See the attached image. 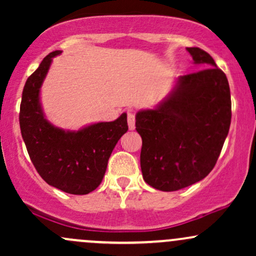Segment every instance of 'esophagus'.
<instances>
[{"label": "esophagus", "instance_id": "34e87169", "mask_svg": "<svg viewBox=\"0 0 256 256\" xmlns=\"http://www.w3.org/2000/svg\"><path fill=\"white\" fill-rule=\"evenodd\" d=\"M128 124L130 130H134V110H128Z\"/></svg>", "mask_w": 256, "mask_h": 256}]
</instances>
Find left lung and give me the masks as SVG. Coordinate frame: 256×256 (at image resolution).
Instances as JSON below:
<instances>
[{"mask_svg":"<svg viewBox=\"0 0 256 256\" xmlns=\"http://www.w3.org/2000/svg\"><path fill=\"white\" fill-rule=\"evenodd\" d=\"M201 71L180 76L155 110L136 114L142 137L140 170L146 183L176 192L202 180L216 166L231 124L228 78L213 58L186 48Z\"/></svg>","mask_w":256,"mask_h":256,"instance_id":"left-lung-1","label":"left lung"}]
</instances>
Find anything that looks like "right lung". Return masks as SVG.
<instances>
[{
  "instance_id": "right-lung-1",
  "label": "right lung",
  "mask_w": 256,
  "mask_h": 256,
  "mask_svg": "<svg viewBox=\"0 0 256 256\" xmlns=\"http://www.w3.org/2000/svg\"><path fill=\"white\" fill-rule=\"evenodd\" d=\"M55 50L46 55L26 80L19 122L26 149L40 176L52 186L67 194L86 195L101 184L114 146L128 131V116L96 122L78 131H64L44 116L40 91Z\"/></svg>"
}]
</instances>
